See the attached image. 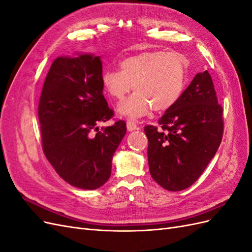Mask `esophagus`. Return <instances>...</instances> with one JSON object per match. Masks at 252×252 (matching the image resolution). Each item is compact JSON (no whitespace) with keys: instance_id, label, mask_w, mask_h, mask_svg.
Returning <instances> with one entry per match:
<instances>
[{"instance_id":"34e87169","label":"esophagus","mask_w":252,"mask_h":252,"mask_svg":"<svg viewBox=\"0 0 252 252\" xmlns=\"http://www.w3.org/2000/svg\"><path fill=\"white\" fill-rule=\"evenodd\" d=\"M126 126H127L128 131H133V130H135V129H138V125H136L135 122H133V121H127Z\"/></svg>"}]
</instances>
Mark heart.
<instances>
[{"mask_svg": "<svg viewBox=\"0 0 252 252\" xmlns=\"http://www.w3.org/2000/svg\"><path fill=\"white\" fill-rule=\"evenodd\" d=\"M186 67L183 57L177 52L148 50L127 57L120 62V72L105 71L102 83L107 94L122 101L118 111L121 116L136 119L151 109L163 112L177 103L184 91Z\"/></svg>", "mask_w": 252, "mask_h": 252, "instance_id": "heart-1", "label": "heart"}]
</instances>
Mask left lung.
I'll return each mask as SVG.
<instances>
[{"label": "left lung", "instance_id": "obj_1", "mask_svg": "<svg viewBox=\"0 0 252 252\" xmlns=\"http://www.w3.org/2000/svg\"><path fill=\"white\" fill-rule=\"evenodd\" d=\"M158 125L144 128L149 171L159 186L181 191L201 177L223 138V108L207 70L195 74Z\"/></svg>", "mask_w": 252, "mask_h": 252}]
</instances>
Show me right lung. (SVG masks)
Segmentation results:
<instances>
[{
	"label": "right lung",
	"mask_w": 252,
	"mask_h": 252,
	"mask_svg": "<svg viewBox=\"0 0 252 252\" xmlns=\"http://www.w3.org/2000/svg\"><path fill=\"white\" fill-rule=\"evenodd\" d=\"M102 72L100 57H59L39 103L45 156L68 184L86 190L108 181L114 151L126 133L121 120L101 130L97 127L113 116L103 95Z\"/></svg>",
	"instance_id": "obj_1"
}]
</instances>
